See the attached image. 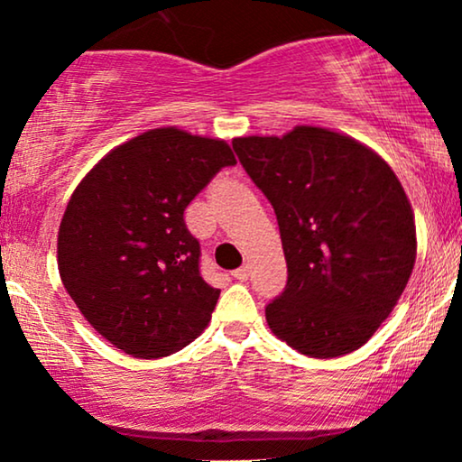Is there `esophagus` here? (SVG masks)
I'll return each mask as SVG.
<instances>
[{"instance_id": "34e87169", "label": "esophagus", "mask_w": 462, "mask_h": 462, "mask_svg": "<svg viewBox=\"0 0 462 462\" xmlns=\"http://www.w3.org/2000/svg\"><path fill=\"white\" fill-rule=\"evenodd\" d=\"M231 275L239 282H245V280H248V267H239L236 271H231Z\"/></svg>"}]
</instances>
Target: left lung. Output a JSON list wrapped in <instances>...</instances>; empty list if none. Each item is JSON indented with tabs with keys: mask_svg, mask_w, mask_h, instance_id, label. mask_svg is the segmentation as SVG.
<instances>
[{
	"mask_svg": "<svg viewBox=\"0 0 462 462\" xmlns=\"http://www.w3.org/2000/svg\"><path fill=\"white\" fill-rule=\"evenodd\" d=\"M273 206L288 283L264 309L302 356H346L389 318L416 258L412 206L389 163L356 138L315 125L233 138Z\"/></svg>",
	"mask_w": 462,
	"mask_h": 462,
	"instance_id": "left-lung-1",
	"label": "left lung"
}]
</instances>
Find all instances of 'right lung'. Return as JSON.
I'll use <instances>...</instances> for the list:
<instances>
[{"label": "right lung", "mask_w": 462, "mask_h": 462, "mask_svg": "<svg viewBox=\"0 0 462 462\" xmlns=\"http://www.w3.org/2000/svg\"><path fill=\"white\" fill-rule=\"evenodd\" d=\"M236 166L218 138L155 128L106 153L69 199L59 271L81 315L132 357L180 351L204 332L218 288L199 273L185 208L220 168Z\"/></svg>", "instance_id": "add662e5"}]
</instances>
